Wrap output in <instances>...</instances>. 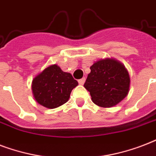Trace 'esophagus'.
I'll return each mask as SVG.
<instances>
[{
  "instance_id": "obj_1",
  "label": "esophagus",
  "mask_w": 156,
  "mask_h": 156,
  "mask_svg": "<svg viewBox=\"0 0 156 156\" xmlns=\"http://www.w3.org/2000/svg\"><path fill=\"white\" fill-rule=\"evenodd\" d=\"M84 81H85V78H82V79H80L79 80H78V82H79L80 84H84Z\"/></svg>"
}]
</instances>
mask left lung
I'll use <instances>...</instances> for the list:
<instances>
[{"instance_id": "obj_1", "label": "left lung", "mask_w": 156, "mask_h": 156, "mask_svg": "<svg viewBox=\"0 0 156 156\" xmlns=\"http://www.w3.org/2000/svg\"><path fill=\"white\" fill-rule=\"evenodd\" d=\"M84 87L93 102L102 107L118 104L129 93L130 78L123 64L114 59H102L90 67Z\"/></svg>"}]
</instances>
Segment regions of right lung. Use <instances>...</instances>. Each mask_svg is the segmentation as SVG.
<instances>
[{
  "instance_id": "obj_1",
  "label": "right lung",
  "mask_w": 156,
  "mask_h": 156,
  "mask_svg": "<svg viewBox=\"0 0 156 156\" xmlns=\"http://www.w3.org/2000/svg\"><path fill=\"white\" fill-rule=\"evenodd\" d=\"M78 82L70 73L62 72L56 64L49 66L35 77L32 89L39 104L54 109L68 101L71 92Z\"/></svg>"
}]
</instances>
